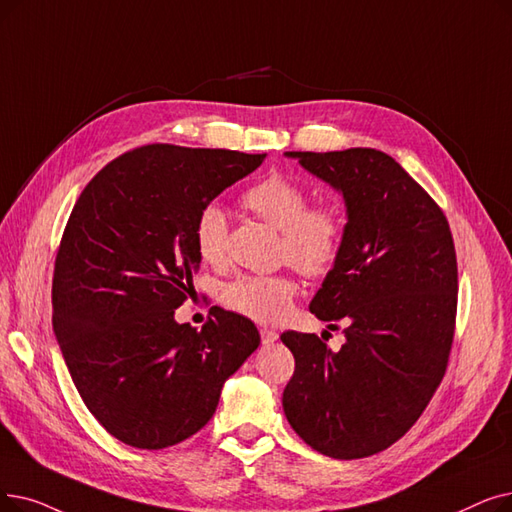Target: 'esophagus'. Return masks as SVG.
Returning a JSON list of instances; mask_svg holds the SVG:
<instances>
[{"mask_svg":"<svg viewBox=\"0 0 512 512\" xmlns=\"http://www.w3.org/2000/svg\"><path fill=\"white\" fill-rule=\"evenodd\" d=\"M259 332H261V341H263V345H270V343H274V341L278 339V332H276V330H272V328H261Z\"/></svg>","mask_w":512,"mask_h":512,"instance_id":"obj_1","label":"esophagus"}]
</instances>
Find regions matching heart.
I'll return each mask as SVG.
<instances>
[{"mask_svg":"<svg viewBox=\"0 0 512 512\" xmlns=\"http://www.w3.org/2000/svg\"><path fill=\"white\" fill-rule=\"evenodd\" d=\"M240 203L280 230L278 255L301 274L320 278L335 268L345 236V219L335 205H307V190L280 173L263 177L244 190ZM194 247L205 263L226 257L228 217L217 205H207L194 221ZM297 295V282L288 274L240 276L224 288V303L257 322L280 320Z\"/></svg>","mask_w":512,"mask_h":512,"instance_id":"1","label":"heart"}]
</instances>
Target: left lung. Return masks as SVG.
Returning a JSON list of instances; mask_svg holds the SVG:
<instances>
[{"label":"left lung","mask_w":512,"mask_h":512,"mask_svg":"<svg viewBox=\"0 0 512 512\" xmlns=\"http://www.w3.org/2000/svg\"><path fill=\"white\" fill-rule=\"evenodd\" d=\"M343 194L341 257L309 309L345 345L330 351L286 330L295 372L284 414L316 452L353 460L387 450L427 408L448 368L458 265L448 219L433 198L374 148L284 152Z\"/></svg>","instance_id":"obj_1"}]
</instances>
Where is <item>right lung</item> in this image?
Masks as SVG:
<instances>
[{
  "label": "right lung",
  "mask_w": 512,
  "mask_h": 512,
  "mask_svg": "<svg viewBox=\"0 0 512 512\" xmlns=\"http://www.w3.org/2000/svg\"><path fill=\"white\" fill-rule=\"evenodd\" d=\"M265 154L148 144L110 161L66 221L52 324L66 368L100 425L163 450L201 431L219 393L259 347L257 326L211 307L201 330L175 322L198 272L194 221Z\"/></svg>",
  "instance_id": "1"
}]
</instances>
